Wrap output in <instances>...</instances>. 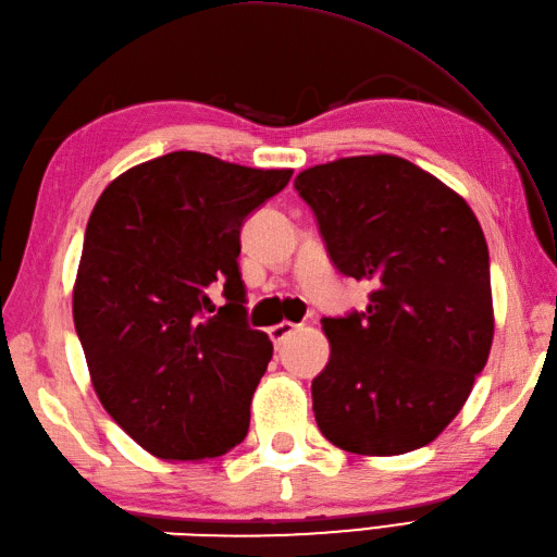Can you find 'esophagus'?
Listing matches in <instances>:
<instances>
[{"mask_svg":"<svg viewBox=\"0 0 557 557\" xmlns=\"http://www.w3.org/2000/svg\"><path fill=\"white\" fill-rule=\"evenodd\" d=\"M294 330H297V325L289 323V321H282V323H277V325H272V327L268 330V335H270L272 342H275V345H280V342H285V337L292 335Z\"/></svg>","mask_w":557,"mask_h":557,"instance_id":"esophagus-1","label":"esophagus"}]
</instances>
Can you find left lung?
<instances>
[{
  "label": "left lung",
  "mask_w": 557,
  "mask_h": 557,
  "mask_svg": "<svg viewBox=\"0 0 557 557\" xmlns=\"http://www.w3.org/2000/svg\"><path fill=\"white\" fill-rule=\"evenodd\" d=\"M339 272L375 287L363 313L323 318L330 361L313 377L318 429L354 455L433 443L465 407L493 345L488 246L474 210L397 156L299 172Z\"/></svg>",
  "instance_id": "8db88e82"
}]
</instances>
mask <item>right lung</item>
<instances>
[{"instance_id":"1","label":"right lung","mask_w":557,"mask_h":557,"mask_svg":"<svg viewBox=\"0 0 557 557\" xmlns=\"http://www.w3.org/2000/svg\"><path fill=\"white\" fill-rule=\"evenodd\" d=\"M292 172L176 150L116 176L90 212L74 325L100 405L152 457L206 461L248 433L272 342L246 325L239 227ZM215 281L228 304L208 317Z\"/></svg>"}]
</instances>
